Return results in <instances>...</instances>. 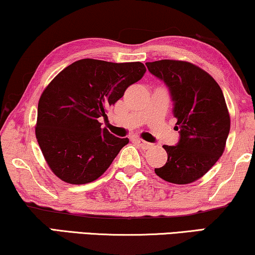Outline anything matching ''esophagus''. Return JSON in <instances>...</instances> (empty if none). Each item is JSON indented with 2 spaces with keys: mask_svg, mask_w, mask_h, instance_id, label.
<instances>
[{
  "mask_svg": "<svg viewBox=\"0 0 255 255\" xmlns=\"http://www.w3.org/2000/svg\"><path fill=\"white\" fill-rule=\"evenodd\" d=\"M134 141L137 142V144L140 146L141 148H144V149H147V148H149L152 146V144L151 142H147V141H144V140H141V139H134Z\"/></svg>",
  "mask_w": 255,
  "mask_h": 255,
  "instance_id": "34e87169",
  "label": "esophagus"
}]
</instances>
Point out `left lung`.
I'll list each match as a JSON object with an SVG mask.
<instances>
[{
    "instance_id": "left-lung-1",
    "label": "left lung",
    "mask_w": 255,
    "mask_h": 255,
    "mask_svg": "<svg viewBox=\"0 0 255 255\" xmlns=\"http://www.w3.org/2000/svg\"><path fill=\"white\" fill-rule=\"evenodd\" d=\"M151 74L165 83L180 138L163 145L167 162L154 172L168 182L187 184L204 175L224 152L230 116L221 87L211 75L187 61L146 62Z\"/></svg>"
}]
</instances>
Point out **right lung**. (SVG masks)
Masks as SVG:
<instances>
[{
	"instance_id": "1",
	"label": "right lung",
	"mask_w": 255,
	"mask_h": 255,
	"mask_svg": "<svg viewBox=\"0 0 255 255\" xmlns=\"http://www.w3.org/2000/svg\"><path fill=\"white\" fill-rule=\"evenodd\" d=\"M145 72L141 62L82 59L52 80L38 103L36 137L59 179L85 184L109 168L128 139L101 128L99 118H107L108 108Z\"/></svg>"
}]
</instances>
